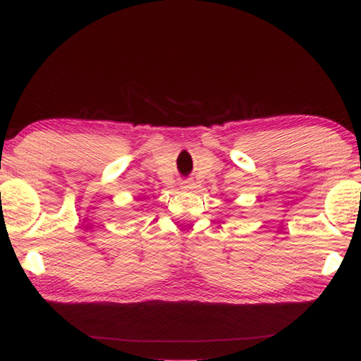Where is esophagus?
<instances>
[{"instance_id":"obj_1","label":"esophagus","mask_w":361,"mask_h":361,"mask_svg":"<svg viewBox=\"0 0 361 361\" xmlns=\"http://www.w3.org/2000/svg\"><path fill=\"white\" fill-rule=\"evenodd\" d=\"M192 188H194V183L191 180H186V181L181 183L183 191H189V189H192Z\"/></svg>"}]
</instances>
